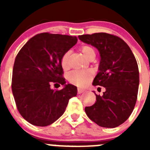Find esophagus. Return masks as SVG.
<instances>
[{"label": "esophagus", "mask_w": 150, "mask_h": 150, "mask_svg": "<svg viewBox=\"0 0 150 150\" xmlns=\"http://www.w3.org/2000/svg\"><path fill=\"white\" fill-rule=\"evenodd\" d=\"M85 90L83 89V88H78V94H82L83 92H84Z\"/></svg>", "instance_id": "obj_1"}]
</instances>
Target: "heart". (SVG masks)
Here are the masks:
<instances>
[{
  "label": "heart",
  "instance_id": "b5f03b06",
  "mask_svg": "<svg viewBox=\"0 0 150 150\" xmlns=\"http://www.w3.org/2000/svg\"><path fill=\"white\" fill-rule=\"evenodd\" d=\"M81 52L86 59L95 55V52L92 47L89 46H83ZM70 55L71 51H67L63 54L61 59V64L64 69L70 67ZM93 77V73L90 70H74L68 74L69 82L79 87H86L89 84Z\"/></svg>",
  "mask_w": 150,
  "mask_h": 150
}]
</instances>
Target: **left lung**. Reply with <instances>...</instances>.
Returning a JSON list of instances; mask_svg holds the SVG:
<instances>
[{
    "label": "left lung",
    "mask_w": 150,
    "mask_h": 150,
    "mask_svg": "<svg viewBox=\"0 0 150 150\" xmlns=\"http://www.w3.org/2000/svg\"><path fill=\"white\" fill-rule=\"evenodd\" d=\"M78 38L98 50L99 71L92 84L106 89L101 96L96 95L93 105L85 108L86 113L99 126L116 128L128 120L137 101L140 81L137 61L128 45L116 35L95 33Z\"/></svg>",
    "instance_id": "1"
}]
</instances>
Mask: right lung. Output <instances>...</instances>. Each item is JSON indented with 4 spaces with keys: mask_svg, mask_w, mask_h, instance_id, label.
Here are the masks:
<instances>
[{
    "mask_svg": "<svg viewBox=\"0 0 150 150\" xmlns=\"http://www.w3.org/2000/svg\"><path fill=\"white\" fill-rule=\"evenodd\" d=\"M77 38L41 33L30 38L16 57L12 91L21 116L36 126H47L63 115L77 88L66 85L61 59L72 48ZM62 84V90L50 88Z\"/></svg>",
    "mask_w": 150,
    "mask_h": 150,
    "instance_id": "add662e5",
    "label": "right lung"
}]
</instances>
